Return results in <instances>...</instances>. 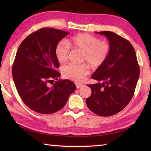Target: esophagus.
Segmentation results:
<instances>
[{
    "label": "esophagus",
    "instance_id": "esophagus-1",
    "mask_svg": "<svg viewBox=\"0 0 151 151\" xmlns=\"http://www.w3.org/2000/svg\"><path fill=\"white\" fill-rule=\"evenodd\" d=\"M76 88H81V87H83V86H84V85H83V84H82V83H76Z\"/></svg>",
    "mask_w": 151,
    "mask_h": 151
}]
</instances>
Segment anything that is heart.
<instances>
[{
  "mask_svg": "<svg viewBox=\"0 0 151 151\" xmlns=\"http://www.w3.org/2000/svg\"><path fill=\"white\" fill-rule=\"evenodd\" d=\"M70 47L75 50L83 51L81 61L86 62L93 67L103 65L108 58L111 47L108 43L102 42L94 36L88 34H78L74 36L67 43L60 42L55 48V55L58 62L63 63L68 60ZM89 73V67L86 64L70 63L64 66L62 74L64 78L81 82Z\"/></svg>",
  "mask_w": 151,
  "mask_h": 151,
  "instance_id": "1",
  "label": "heart"
}]
</instances>
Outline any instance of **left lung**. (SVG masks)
Returning <instances> with one entry per match:
<instances>
[{"label":"left lung","instance_id":"1","mask_svg":"<svg viewBox=\"0 0 151 151\" xmlns=\"http://www.w3.org/2000/svg\"><path fill=\"white\" fill-rule=\"evenodd\" d=\"M96 32L106 36L111 50L105 62L91 76L98 83L88 85L92 93L86 103L97 115L109 116L121 111L131 101L140 68L135 50L129 40L113 32Z\"/></svg>","mask_w":151,"mask_h":151}]
</instances>
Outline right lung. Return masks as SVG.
<instances>
[{
  "label": "right lung",
  "instance_id": "1",
  "mask_svg": "<svg viewBox=\"0 0 151 151\" xmlns=\"http://www.w3.org/2000/svg\"><path fill=\"white\" fill-rule=\"evenodd\" d=\"M68 34L43 28L28 36L18 48L12 71L14 85L24 103L39 113L52 114L63 109L76 88L71 81L58 79L60 65L55 48ZM54 79L58 80L55 83Z\"/></svg>",
  "mask_w": 151,
  "mask_h": 151
}]
</instances>
